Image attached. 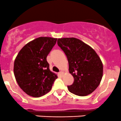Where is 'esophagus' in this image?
<instances>
[{"label": "esophagus", "mask_w": 121, "mask_h": 121, "mask_svg": "<svg viewBox=\"0 0 121 121\" xmlns=\"http://www.w3.org/2000/svg\"><path fill=\"white\" fill-rule=\"evenodd\" d=\"M63 72H59V76H60V77H62V76H63Z\"/></svg>", "instance_id": "obj_1"}]
</instances>
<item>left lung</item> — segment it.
I'll return each mask as SVG.
<instances>
[{"label":"left lung","mask_w":121,"mask_h":121,"mask_svg":"<svg viewBox=\"0 0 121 121\" xmlns=\"http://www.w3.org/2000/svg\"><path fill=\"white\" fill-rule=\"evenodd\" d=\"M58 45L64 52L69 63V71L74 78L68 86L69 92L84 96L97 88L103 75V65L95 51L78 39L65 38L58 39Z\"/></svg>","instance_id":"1"}]
</instances>
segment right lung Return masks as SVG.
<instances>
[{
	"instance_id": "1",
	"label": "right lung",
	"mask_w": 121,
	"mask_h": 121,
	"mask_svg": "<svg viewBox=\"0 0 121 121\" xmlns=\"http://www.w3.org/2000/svg\"><path fill=\"white\" fill-rule=\"evenodd\" d=\"M57 39L36 38L22 48L14 62V75L20 88L28 95L39 98L48 93L58 76L49 69L46 58Z\"/></svg>"
}]
</instances>
